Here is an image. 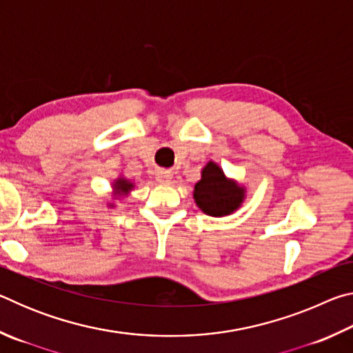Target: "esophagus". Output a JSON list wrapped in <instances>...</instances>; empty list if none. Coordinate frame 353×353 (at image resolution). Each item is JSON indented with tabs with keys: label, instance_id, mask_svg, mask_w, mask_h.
<instances>
[{
	"label": "esophagus",
	"instance_id": "1",
	"mask_svg": "<svg viewBox=\"0 0 353 353\" xmlns=\"http://www.w3.org/2000/svg\"><path fill=\"white\" fill-rule=\"evenodd\" d=\"M171 179H172V174L170 171H160L159 174H157V181L160 182V183H171Z\"/></svg>",
	"mask_w": 353,
	"mask_h": 353
}]
</instances>
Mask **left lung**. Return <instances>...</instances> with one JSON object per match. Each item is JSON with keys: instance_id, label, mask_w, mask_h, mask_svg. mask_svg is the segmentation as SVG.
<instances>
[{"instance_id": "8db88e82", "label": "left lung", "mask_w": 353, "mask_h": 353, "mask_svg": "<svg viewBox=\"0 0 353 353\" xmlns=\"http://www.w3.org/2000/svg\"><path fill=\"white\" fill-rule=\"evenodd\" d=\"M194 201L210 216H224L235 212L244 199V188L229 181L216 163L208 162L202 170V179L194 185Z\"/></svg>"}]
</instances>
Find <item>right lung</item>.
<instances>
[{
    "instance_id": "1",
    "label": "right lung",
    "mask_w": 353,
    "mask_h": 353,
    "mask_svg": "<svg viewBox=\"0 0 353 353\" xmlns=\"http://www.w3.org/2000/svg\"><path fill=\"white\" fill-rule=\"evenodd\" d=\"M130 188H132V183H129L126 179H118L115 183V190L119 194H126Z\"/></svg>"
}]
</instances>
